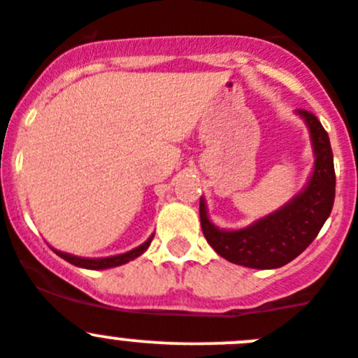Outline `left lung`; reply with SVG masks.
<instances>
[{
    "label": "left lung",
    "mask_w": 358,
    "mask_h": 358,
    "mask_svg": "<svg viewBox=\"0 0 358 358\" xmlns=\"http://www.w3.org/2000/svg\"><path fill=\"white\" fill-rule=\"evenodd\" d=\"M310 130L315 171L306 189L275 213L238 231H224L212 224L205 201H199V219L206 242L217 255L249 268H279L310 245L329 219L336 198L334 155L327 130L313 113L299 109Z\"/></svg>",
    "instance_id": "1"
}]
</instances>
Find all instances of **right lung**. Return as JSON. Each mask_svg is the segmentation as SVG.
Returning <instances> with one entry per match:
<instances>
[{"mask_svg":"<svg viewBox=\"0 0 358 358\" xmlns=\"http://www.w3.org/2000/svg\"><path fill=\"white\" fill-rule=\"evenodd\" d=\"M153 236H150L148 240H146L143 245L136 247V249L129 250V252H125V255H118V256H111V258H96V259H88V258H78V256H72V255H65V252H59V250H56V255L59 256V258H63L65 262L72 263V265L76 266H81V268H90V270H103V268H113V266H120V265H125V263H129L130 259L138 258V256H141L143 252H145L146 249H148L150 242H152Z\"/></svg>","mask_w":358,"mask_h":358,"instance_id":"obj_1","label":"right lung"}]
</instances>
